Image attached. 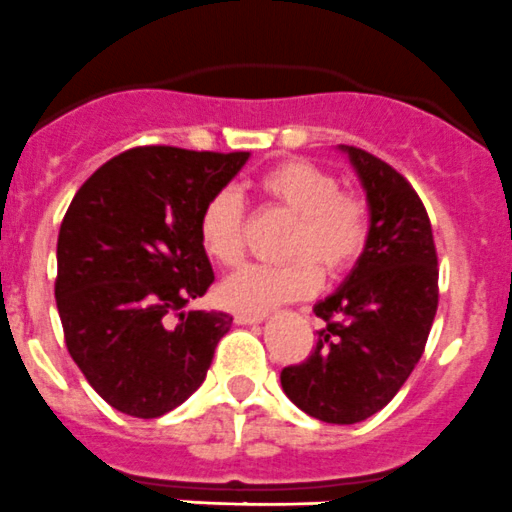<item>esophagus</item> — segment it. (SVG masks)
<instances>
[{
    "label": "esophagus",
    "instance_id": "1",
    "mask_svg": "<svg viewBox=\"0 0 512 512\" xmlns=\"http://www.w3.org/2000/svg\"><path fill=\"white\" fill-rule=\"evenodd\" d=\"M266 319V314H236V324H261Z\"/></svg>",
    "mask_w": 512,
    "mask_h": 512
}]
</instances>
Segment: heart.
<instances>
[{"mask_svg":"<svg viewBox=\"0 0 512 512\" xmlns=\"http://www.w3.org/2000/svg\"><path fill=\"white\" fill-rule=\"evenodd\" d=\"M269 206L294 216L286 238L284 266H246L221 281L216 299L238 314H266L286 301L314 294L324 276L354 266L369 236L367 203L352 191H339L337 175L309 160H284L259 178ZM246 211L236 191L213 193L198 216V241L218 266H236L243 256Z\"/></svg>","mask_w":512,"mask_h":512,"instance_id":"1","label":"heart"}]
</instances>
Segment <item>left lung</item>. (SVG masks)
I'll return each instance as SVG.
<instances>
[{"mask_svg": "<svg viewBox=\"0 0 512 512\" xmlns=\"http://www.w3.org/2000/svg\"><path fill=\"white\" fill-rule=\"evenodd\" d=\"M367 193L369 236L334 294L314 306L316 347L281 372L286 397L309 417L354 425L377 415L425 352L437 311V253L415 188L392 165L339 145Z\"/></svg>", "mask_w": 512, "mask_h": 512, "instance_id": "obj_1", "label": "left lung"}]
</instances>
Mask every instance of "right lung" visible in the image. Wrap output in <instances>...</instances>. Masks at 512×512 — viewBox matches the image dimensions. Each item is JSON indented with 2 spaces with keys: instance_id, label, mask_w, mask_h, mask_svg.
Listing matches in <instances>:
<instances>
[{
  "instance_id": "add662e5",
  "label": "right lung",
  "mask_w": 512,
  "mask_h": 512,
  "mask_svg": "<svg viewBox=\"0 0 512 512\" xmlns=\"http://www.w3.org/2000/svg\"><path fill=\"white\" fill-rule=\"evenodd\" d=\"M248 155L125 150L82 183L62 218L55 299L67 352L125 415L153 420L183 405L231 329L233 316L186 304L213 284L198 216Z\"/></svg>"
}]
</instances>
